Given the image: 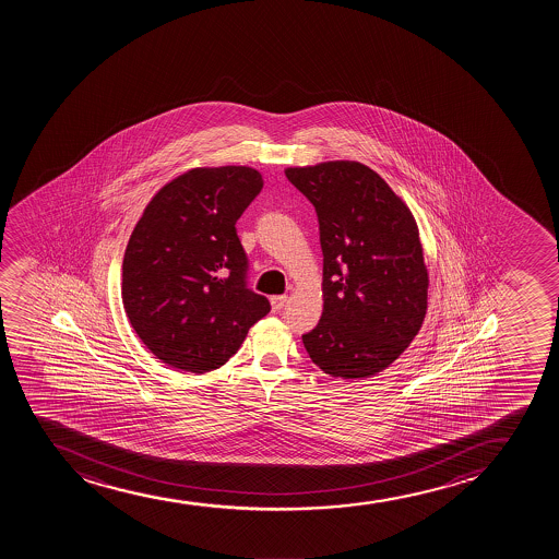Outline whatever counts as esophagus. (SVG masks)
Wrapping results in <instances>:
<instances>
[{
	"mask_svg": "<svg viewBox=\"0 0 559 559\" xmlns=\"http://www.w3.org/2000/svg\"><path fill=\"white\" fill-rule=\"evenodd\" d=\"M270 304H272V311H280V309H283V306L287 304V296H272V298H270Z\"/></svg>",
	"mask_w": 559,
	"mask_h": 559,
	"instance_id": "1",
	"label": "esophagus"
}]
</instances>
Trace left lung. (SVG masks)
I'll list each match as a JSON object with an SVG mask.
<instances>
[{
  "mask_svg": "<svg viewBox=\"0 0 559 559\" xmlns=\"http://www.w3.org/2000/svg\"><path fill=\"white\" fill-rule=\"evenodd\" d=\"M319 218L324 309L302 335L314 366L367 379L405 353L424 324L429 276L411 209L359 162L289 167Z\"/></svg>",
  "mask_w": 559,
  "mask_h": 559,
  "instance_id": "8db88e82",
  "label": "left lung"
}]
</instances>
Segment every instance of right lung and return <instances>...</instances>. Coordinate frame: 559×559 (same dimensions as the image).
Returning a JSON list of instances; mask_svg holds the SVG:
<instances>
[{"label":"right lung","instance_id":"obj_1","mask_svg":"<svg viewBox=\"0 0 559 559\" xmlns=\"http://www.w3.org/2000/svg\"><path fill=\"white\" fill-rule=\"evenodd\" d=\"M263 188L246 166L195 167L154 195L122 259V304L145 347L167 366H224L270 311L248 287L237 219Z\"/></svg>","mask_w":559,"mask_h":559}]
</instances>
